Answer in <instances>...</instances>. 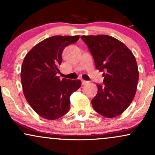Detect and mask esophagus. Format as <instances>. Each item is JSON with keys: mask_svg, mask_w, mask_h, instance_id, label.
Returning a JSON list of instances; mask_svg holds the SVG:
<instances>
[{"mask_svg": "<svg viewBox=\"0 0 155 155\" xmlns=\"http://www.w3.org/2000/svg\"><path fill=\"white\" fill-rule=\"evenodd\" d=\"M88 81H85V80H81V84H82V85H84L86 84H87Z\"/></svg>", "mask_w": 155, "mask_h": 155, "instance_id": "esophagus-1", "label": "esophagus"}]
</instances>
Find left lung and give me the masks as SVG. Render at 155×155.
<instances>
[{
  "label": "left lung",
  "mask_w": 155,
  "mask_h": 155,
  "mask_svg": "<svg viewBox=\"0 0 155 155\" xmlns=\"http://www.w3.org/2000/svg\"><path fill=\"white\" fill-rule=\"evenodd\" d=\"M93 57L95 67L104 72V84H97V93L91 103L96 112L113 118L130 105L136 92L138 70L131 51L117 38L107 35H82Z\"/></svg>",
  "instance_id": "left-lung-1"
}]
</instances>
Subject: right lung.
Segmentation results:
<instances>
[{
  "instance_id": "obj_1",
  "label": "right lung",
  "mask_w": 155,
  "mask_h": 155,
  "mask_svg": "<svg viewBox=\"0 0 155 155\" xmlns=\"http://www.w3.org/2000/svg\"><path fill=\"white\" fill-rule=\"evenodd\" d=\"M79 35H54L35 46L23 60L21 82L25 97L37 114L47 120H57L70 109V97L81 87L80 80L60 79L62 54Z\"/></svg>"
}]
</instances>
